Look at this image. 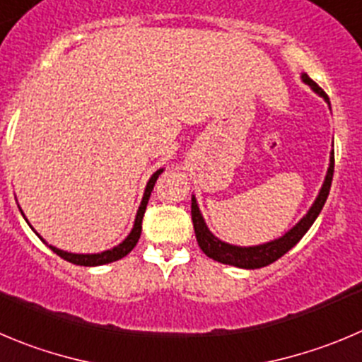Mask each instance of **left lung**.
<instances>
[{
	"mask_svg": "<svg viewBox=\"0 0 362 362\" xmlns=\"http://www.w3.org/2000/svg\"><path fill=\"white\" fill-rule=\"evenodd\" d=\"M302 81L305 85L311 87L313 92L320 95V98L325 99L327 105H330L329 98H327L325 92L315 83V81L309 78L308 74H302ZM334 175V153H330V163L327 168L325 179H323V185L320 188L318 195H316L315 202L309 208V211L291 227L288 233H284L279 238L272 240V242L261 243V245H252V247H240V245H230V243L222 242L220 238H216L211 230L206 226L204 218H202V213L199 209L197 199L195 195H192V222H194L195 229V238H197L199 247L202 249V252L206 254L211 259L218 261V263L230 264V267L238 268H247V270H254V268L267 267V264L274 263L279 257H282L290 249H293L298 242H300L302 236L309 230V227L315 223V220L318 218L320 211H322L323 204H325L327 197H329L330 192V183H332Z\"/></svg>",
	"mask_w": 362,
	"mask_h": 362,
	"instance_id": "1",
	"label": "left lung"
}]
</instances>
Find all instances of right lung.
I'll return each instance as SVG.
<instances>
[{"label": "right lung", "mask_w": 362, "mask_h": 362, "mask_svg": "<svg viewBox=\"0 0 362 362\" xmlns=\"http://www.w3.org/2000/svg\"><path fill=\"white\" fill-rule=\"evenodd\" d=\"M161 172H163V168H158V170L154 172V174L149 177V181H147L146 192H144L142 202H140L139 211H136L135 223H133L132 233H129V235H127L126 238H124L122 242L119 243V245L113 247V249L103 250V252H98V254H74V252H67V250H60V249H57V247L49 245V243H46V240H44L42 236L39 235V233H37V236H39V238L42 240V242L46 243V245L49 247V249L53 250L54 254H58L62 259L69 261V263H72V264H80V267H99V264H108V263H113V261H117V259H122V257L132 252V250L135 249L136 243H139L140 233H142L144 213H146L147 202H149L151 192H153L154 183H156L158 175H160ZM21 213H23V211H21ZM30 227H32V226H30ZM32 229H33V227H32Z\"/></svg>", "instance_id": "obj_1"}]
</instances>
